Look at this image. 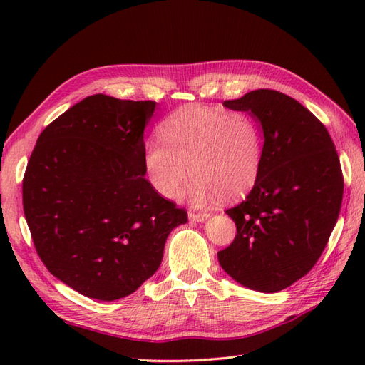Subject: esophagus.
I'll list each match as a JSON object with an SVG mask.
<instances>
[{
	"instance_id": "obj_1",
	"label": "esophagus",
	"mask_w": 365,
	"mask_h": 365,
	"mask_svg": "<svg viewBox=\"0 0 365 365\" xmlns=\"http://www.w3.org/2000/svg\"><path fill=\"white\" fill-rule=\"evenodd\" d=\"M208 216H210V213H196V212H190V220L191 221H197V222H200V221H205Z\"/></svg>"
}]
</instances>
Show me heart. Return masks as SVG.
<instances>
[{
  "mask_svg": "<svg viewBox=\"0 0 365 365\" xmlns=\"http://www.w3.org/2000/svg\"><path fill=\"white\" fill-rule=\"evenodd\" d=\"M161 143H149L144 168L153 190L166 199L182 196L190 174V195L202 204L246 195L257 182L263 158L259 123L245 111L187 105L160 123Z\"/></svg>",
  "mask_w": 365,
  "mask_h": 365,
  "instance_id": "b5f03b06",
  "label": "heart"
}]
</instances>
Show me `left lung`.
Here are the masks:
<instances>
[{"label": "left lung", "instance_id": "obj_1", "mask_svg": "<svg viewBox=\"0 0 365 365\" xmlns=\"http://www.w3.org/2000/svg\"><path fill=\"white\" fill-rule=\"evenodd\" d=\"M222 105L257 118L265 143L257 182L226 210L237 235L218 252L220 265L247 289L281 292L314 268L336 226L344 196L336 145L307 108L279 91Z\"/></svg>", "mask_w": 365, "mask_h": 365}]
</instances>
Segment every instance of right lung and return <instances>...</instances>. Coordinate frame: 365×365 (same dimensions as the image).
<instances>
[{
	"instance_id": "1",
	"label": "right lung",
	"mask_w": 365,
	"mask_h": 365,
	"mask_svg": "<svg viewBox=\"0 0 365 365\" xmlns=\"http://www.w3.org/2000/svg\"><path fill=\"white\" fill-rule=\"evenodd\" d=\"M155 102L96 94L37 138L23 212L50 273L88 298L114 301L158 269L166 238L188 221L144 177V127Z\"/></svg>"
}]
</instances>
